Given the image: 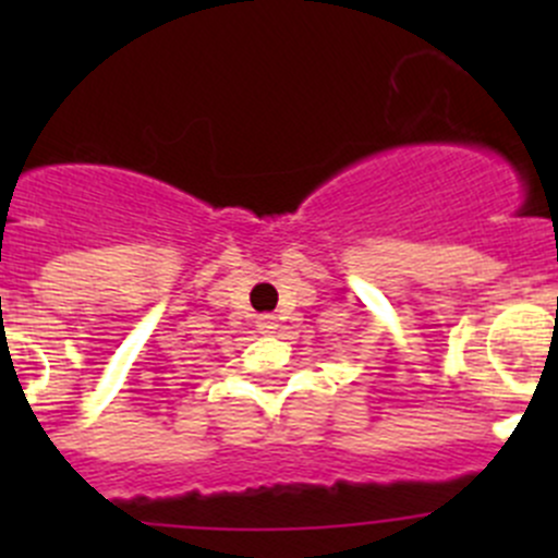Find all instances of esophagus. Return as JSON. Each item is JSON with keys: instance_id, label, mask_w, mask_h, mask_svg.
Wrapping results in <instances>:
<instances>
[{"instance_id": "34e87169", "label": "esophagus", "mask_w": 558, "mask_h": 558, "mask_svg": "<svg viewBox=\"0 0 558 558\" xmlns=\"http://www.w3.org/2000/svg\"><path fill=\"white\" fill-rule=\"evenodd\" d=\"M256 326L264 331V335H269V331H275V326H278V318H275V315H269V313H264V315H258V318H256Z\"/></svg>"}]
</instances>
